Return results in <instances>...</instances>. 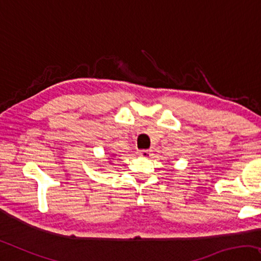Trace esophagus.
Segmentation results:
<instances>
[{"instance_id":"esophagus-1","label":"esophagus","mask_w":261,"mask_h":261,"mask_svg":"<svg viewBox=\"0 0 261 261\" xmlns=\"http://www.w3.org/2000/svg\"><path fill=\"white\" fill-rule=\"evenodd\" d=\"M138 155L142 156V157H148V156L151 155V150H139Z\"/></svg>"}]
</instances>
